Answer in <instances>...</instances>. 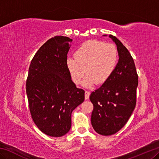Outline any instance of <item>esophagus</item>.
<instances>
[{"instance_id":"obj_1","label":"esophagus","mask_w":159,"mask_h":159,"mask_svg":"<svg viewBox=\"0 0 159 159\" xmlns=\"http://www.w3.org/2000/svg\"><path fill=\"white\" fill-rule=\"evenodd\" d=\"M90 95V93L89 92V91L86 90L85 93V99H89Z\"/></svg>"}]
</instances>
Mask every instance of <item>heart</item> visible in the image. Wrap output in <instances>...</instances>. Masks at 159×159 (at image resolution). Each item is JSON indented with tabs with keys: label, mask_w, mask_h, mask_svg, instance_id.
I'll use <instances>...</instances> for the list:
<instances>
[{
	"label": "heart",
	"mask_w": 159,
	"mask_h": 159,
	"mask_svg": "<svg viewBox=\"0 0 159 159\" xmlns=\"http://www.w3.org/2000/svg\"><path fill=\"white\" fill-rule=\"evenodd\" d=\"M74 55L66 59L67 69L76 84H79L85 73L87 74L83 83L85 87L105 83L115 70L118 59L114 44L99 41L85 42Z\"/></svg>",
	"instance_id": "heart-1"
}]
</instances>
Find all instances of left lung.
Listing matches in <instances>:
<instances>
[{
  "instance_id": "obj_1",
  "label": "left lung",
  "mask_w": 159,
  "mask_h": 159,
  "mask_svg": "<svg viewBox=\"0 0 159 159\" xmlns=\"http://www.w3.org/2000/svg\"><path fill=\"white\" fill-rule=\"evenodd\" d=\"M109 36L117 46L118 62L109 79L90 96L93 104L91 123L102 135L115 134L128 122L136 105L138 85V76L130 53L116 37Z\"/></svg>"
}]
</instances>
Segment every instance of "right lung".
Returning a JSON list of instances; mask_svg holds the SVG:
<instances>
[{
	"mask_svg": "<svg viewBox=\"0 0 159 159\" xmlns=\"http://www.w3.org/2000/svg\"><path fill=\"white\" fill-rule=\"evenodd\" d=\"M72 39L55 36L39 48L32 59L26 91L31 118L40 130L61 137L71 126V113L85 99V91L76 88L66 66Z\"/></svg>",
	"mask_w": 159,
	"mask_h": 159,
	"instance_id": "add662e5",
	"label": "right lung"
}]
</instances>
